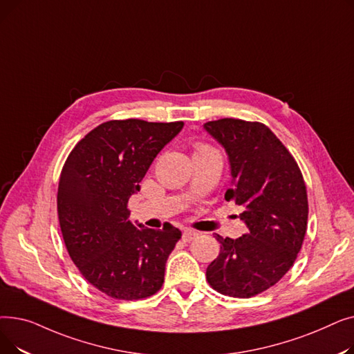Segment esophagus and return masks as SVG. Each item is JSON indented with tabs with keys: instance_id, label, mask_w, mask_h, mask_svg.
<instances>
[{
	"instance_id": "1",
	"label": "esophagus",
	"mask_w": 354,
	"mask_h": 354,
	"mask_svg": "<svg viewBox=\"0 0 354 354\" xmlns=\"http://www.w3.org/2000/svg\"><path fill=\"white\" fill-rule=\"evenodd\" d=\"M198 236V232L196 231H194V230H189V228H187V230H183V232H182V239H183V243H191L192 239H195Z\"/></svg>"
}]
</instances>
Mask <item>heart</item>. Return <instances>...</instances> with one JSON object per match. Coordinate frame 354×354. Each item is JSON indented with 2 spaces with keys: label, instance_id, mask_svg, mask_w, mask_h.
Listing matches in <instances>:
<instances>
[{
  "label": "heart",
  "instance_id": "b5f03b06",
  "mask_svg": "<svg viewBox=\"0 0 354 354\" xmlns=\"http://www.w3.org/2000/svg\"><path fill=\"white\" fill-rule=\"evenodd\" d=\"M209 151H214V149L209 147V146H207V145H198L195 153H198V152H209Z\"/></svg>",
  "mask_w": 354,
  "mask_h": 354
}]
</instances>
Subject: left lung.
<instances>
[{"instance_id":"left-lung-1","label":"left lung","mask_w":354,"mask_h":354,"mask_svg":"<svg viewBox=\"0 0 354 354\" xmlns=\"http://www.w3.org/2000/svg\"><path fill=\"white\" fill-rule=\"evenodd\" d=\"M222 145L231 165L227 201L243 207L248 232L216 235L221 251L207 268L218 292L250 299L277 284L292 267L307 231L308 201L299 165L259 122L219 119L203 124Z\"/></svg>"}]
</instances>
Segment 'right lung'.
Instances as JSON below:
<instances>
[{"label":"right lung","instance_id":"obj_1","mask_svg":"<svg viewBox=\"0 0 354 354\" xmlns=\"http://www.w3.org/2000/svg\"><path fill=\"white\" fill-rule=\"evenodd\" d=\"M183 122L109 120L70 152L59 182L57 212L66 248L86 280L118 300H140L163 284L167 257L182 232L133 225L129 198Z\"/></svg>","mask_w":354,"mask_h":354}]
</instances>
